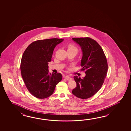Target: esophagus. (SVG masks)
Here are the masks:
<instances>
[{"label": "esophagus", "mask_w": 131, "mask_h": 131, "mask_svg": "<svg viewBox=\"0 0 131 131\" xmlns=\"http://www.w3.org/2000/svg\"><path fill=\"white\" fill-rule=\"evenodd\" d=\"M65 79L67 80V81H72V78H71V77H69V76H68V75H67V76H66L65 77Z\"/></svg>", "instance_id": "esophagus-1"}]
</instances>
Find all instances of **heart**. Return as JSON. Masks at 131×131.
I'll return each mask as SVG.
<instances>
[{
    "mask_svg": "<svg viewBox=\"0 0 131 131\" xmlns=\"http://www.w3.org/2000/svg\"><path fill=\"white\" fill-rule=\"evenodd\" d=\"M68 50H75L78 51V48L74 45L70 44L68 46Z\"/></svg>",
    "mask_w": 131,
    "mask_h": 131,
    "instance_id": "b5f03b06",
    "label": "heart"
}]
</instances>
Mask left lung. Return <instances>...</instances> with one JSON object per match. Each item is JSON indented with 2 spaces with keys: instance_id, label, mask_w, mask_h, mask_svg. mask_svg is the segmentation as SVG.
I'll list each match as a JSON object with an SVG mask.
<instances>
[{
  "instance_id": "left-lung-1",
  "label": "left lung",
  "mask_w": 131,
  "mask_h": 131,
  "mask_svg": "<svg viewBox=\"0 0 131 131\" xmlns=\"http://www.w3.org/2000/svg\"><path fill=\"white\" fill-rule=\"evenodd\" d=\"M72 40L81 46L82 51L81 70L85 71L83 78L74 77L77 86L72 93L82 99L92 97L102 86L108 71V63L103 50L97 42L88 37Z\"/></svg>"
}]
</instances>
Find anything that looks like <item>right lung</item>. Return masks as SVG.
Returning a JSON list of instances; mask_svg holds the SVG:
<instances>
[{
  "instance_id": "right-lung-1",
  "label": "right lung",
  "mask_w": 131,
  "mask_h": 131,
  "mask_svg": "<svg viewBox=\"0 0 131 131\" xmlns=\"http://www.w3.org/2000/svg\"><path fill=\"white\" fill-rule=\"evenodd\" d=\"M63 40L58 38L37 40L29 45L23 53L20 63L22 79L28 90L36 97H49L62 80L61 73H49L48 65L51 61L54 48Z\"/></svg>"
}]
</instances>
